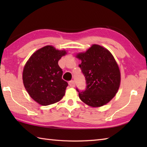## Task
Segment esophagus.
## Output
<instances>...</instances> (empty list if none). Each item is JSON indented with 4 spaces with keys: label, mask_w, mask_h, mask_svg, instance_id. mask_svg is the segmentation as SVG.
Wrapping results in <instances>:
<instances>
[{
    "label": "esophagus",
    "mask_w": 147,
    "mask_h": 147,
    "mask_svg": "<svg viewBox=\"0 0 147 147\" xmlns=\"http://www.w3.org/2000/svg\"><path fill=\"white\" fill-rule=\"evenodd\" d=\"M69 85L72 87V88H74V87L75 86V82H74V81H70V82H69Z\"/></svg>",
    "instance_id": "1"
}]
</instances>
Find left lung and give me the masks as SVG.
<instances>
[{
	"instance_id": "obj_1",
	"label": "left lung",
	"mask_w": 147,
	"mask_h": 147,
	"mask_svg": "<svg viewBox=\"0 0 147 147\" xmlns=\"http://www.w3.org/2000/svg\"><path fill=\"white\" fill-rule=\"evenodd\" d=\"M76 57L82 61L79 66L87 85L85 91L79 92L81 100L92 107L107 104L121 83L120 69L114 56L104 47L93 44L85 52L78 53Z\"/></svg>"
}]
</instances>
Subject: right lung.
<instances>
[{
  "mask_svg": "<svg viewBox=\"0 0 147 147\" xmlns=\"http://www.w3.org/2000/svg\"><path fill=\"white\" fill-rule=\"evenodd\" d=\"M67 54L65 50L46 45L30 56L23 71L24 88L31 98L42 105L60 101L68 84L62 79V71L58 61Z\"/></svg>",
  "mask_w": 147,
  "mask_h": 147,
  "instance_id": "1",
  "label": "right lung"
}]
</instances>
